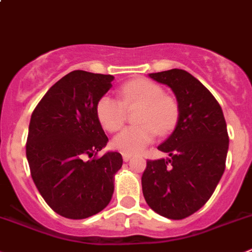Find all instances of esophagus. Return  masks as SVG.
Segmentation results:
<instances>
[{"label":"esophagus","instance_id":"34e87169","mask_svg":"<svg viewBox=\"0 0 252 252\" xmlns=\"http://www.w3.org/2000/svg\"><path fill=\"white\" fill-rule=\"evenodd\" d=\"M131 158H132V155H128V154H124V155H122V158H124L125 162H127V161H130Z\"/></svg>","mask_w":252,"mask_h":252}]
</instances>
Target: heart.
<instances>
[{
	"label": "heart",
	"instance_id": "obj_1",
	"mask_svg": "<svg viewBox=\"0 0 252 252\" xmlns=\"http://www.w3.org/2000/svg\"><path fill=\"white\" fill-rule=\"evenodd\" d=\"M120 100L103 94L96 102V116L105 130L115 132L122 127L126 108L140 105L136 121L112 140V147L122 154H138L146 149L156 135H166L176 127L180 106L175 97L163 94V89L149 78H135L120 87Z\"/></svg>",
	"mask_w": 252,
	"mask_h": 252
}]
</instances>
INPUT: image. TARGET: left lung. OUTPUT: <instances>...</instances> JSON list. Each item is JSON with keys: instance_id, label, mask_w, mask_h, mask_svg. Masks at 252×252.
<instances>
[{"instance_id": "left-lung-1", "label": "left lung", "mask_w": 252, "mask_h": 252, "mask_svg": "<svg viewBox=\"0 0 252 252\" xmlns=\"http://www.w3.org/2000/svg\"><path fill=\"white\" fill-rule=\"evenodd\" d=\"M150 77L171 87L180 117L172 135L158 146L170 158L147 161L142 192L158 215L182 220L206 204L225 171L227 127L216 98L188 71L172 68Z\"/></svg>"}]
</instances>
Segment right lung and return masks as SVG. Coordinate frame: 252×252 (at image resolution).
Segmentation results:
<instances>
[{
    "instance_id": "obj_1",
    "label": "right lung",
    "mask_w": 252,
    "mask_h": 252,
    "mask_svg": "<svg viewBox=\"0 0 252 252\" xmlns=\"http://www.w3.org/2000/svg\"><path fill=\"white\" fill-rule=\"evenodd\" d=\"M114 76L72 71L57 81L32 112L26 156L32 180L48 206L73 220L100 212L114 193L119 152L97 156L108 138L96 102Z\"/></svg>"
}]
</instances>
